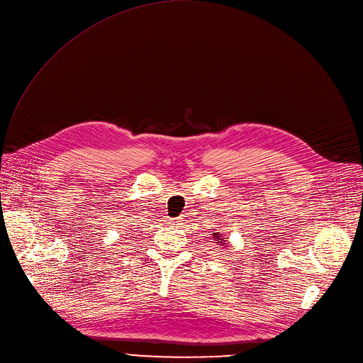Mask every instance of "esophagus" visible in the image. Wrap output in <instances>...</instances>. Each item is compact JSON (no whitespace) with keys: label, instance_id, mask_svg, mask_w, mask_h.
Returning <instances> with one entry per match:
<instances>
[{"label":"esophagus","instance_id":"obj_1","mask_svg":"<svg viewBox=\"0 0 363 363\" xmlns=\"http://www.w3.org/2000/svg\"><path fill=\"white\" fill-rule=\"evenodd\" d=\"M182 222H184V220H182V217H175V219H172V220H171V223H172V225H175V226L182 225Z\"/></svg>","mask_w":363,"mask_h":363}]
</instances>
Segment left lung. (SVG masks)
Instances as JSON below:
<instances>
[{
  "label": "left lung",
  "mask_w": 363,
  "mask_h": 363,
  "mask_svg": "<svg viewBox=\"0 0 363 363\" xmlns=\"http://www.w3.org/2000/svg\"><path fill=\"white\" fill-rule=\"evenodd\" d=\"M216 238H219V236H216ZM220 240H222V239H219V242H220Z\"/></svg>",
  "instance_id": "left-lung-1"
}]
</instances>
